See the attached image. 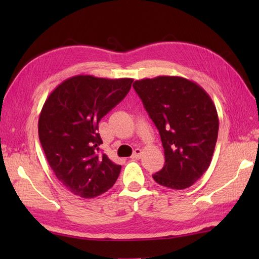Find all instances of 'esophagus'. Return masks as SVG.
<instances>
[{"instance_id":"34e87169","label":"esophagus","mask_w":259,"mask_h":259,"mask_svg":"<svg viewBox=\"0 0 259 259\" xmlns=\"http://www.w3.org/2000/svg\"><path fill=\"white\" fill-rule=\"evenodd\" d=\"M141 153H142L141 149H135V151L133 153V158L134 159H139L140 156H141Z\"/></svg>"}]
</instances>
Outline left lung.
Here are the masks:
<instances>
[{
  "instance_id": "left-lung-1",
  "label": "left lung",
  "mask_w": 259,
  "mask_h": 259,
  "mask_svg": "<svg viewBox=\"0 0 259 259\" xmlns=\"http://www.w3.org/2000/svg\"><path fill=\"white\" fill-rule=\"evenodd\" d=\"M134 88L159 130L164 150V166L153 179L167 188H188L207 171L216 146L219 120L211 98L181 76L137 80Z\"/></svg>"
}]
</instances>
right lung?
<instances>
[{
    "label": "right lung",
    "instance_id": "1",
    "mask_svg": "<svg viewBox=\"0 0 259 259\" xmlns=\"http://www.w3.org/2000/svg\"><path fill=\"white\" fill-rule=\"evenodd\" d=\"M134 79L74 75L48 97L38 118V138L60 183L75 196L95 198L118 179L121 166L106 153L98 124L128 95Z\"/></svg>",
    "mask_w": 259,
    "mask_h": 259
}]
</instances>
